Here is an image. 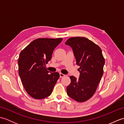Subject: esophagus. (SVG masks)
<instances>
[{"label": "esophagus", "instance_id": "1", "mask_svg": "<svg viewBox=\"0 0 124 124\" xmlns=\"http://www.w3.org/2000/svg\"><path fill=\"white\" fill-rule=\"evenodd\" d=\"M65 76V75H64V74H63V73H60V77H64Z\"/></svg>", "mask_w": 124, "mask_h": 124}]
</instances>
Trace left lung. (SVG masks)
Masks as SVG:
<instances>
[{
	"mask_svg": "<svg viewBox=\"0 0 124 124\" xmlns=\"http://www.w3.org/2000/svg\"><path fill=\"white\" fill-rule=\"evenodd\" d=\"M65 45L71 47L80 67L79 77L70 76L71 83L67 87L68 95L79 102L86 101L93 95L103 74L105 60L102 50L85 37L68 39Z\"/></svg>",
	"mask_w": 124,
	"mask_h": 124,
	"instance_id": "8db88e82",
	"label": "left lung"
}]
</instances>
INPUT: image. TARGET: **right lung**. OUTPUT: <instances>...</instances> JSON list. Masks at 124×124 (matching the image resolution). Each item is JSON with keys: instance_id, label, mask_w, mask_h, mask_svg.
Returning a JSON list of instances; mask_svg holds the SVG:
<instances>
[{"instance_id": "right-lung-1", "label": "right lung", "mask_w": 124, "mask_h": 124, "mask_svg": "<svg viewBox=\"0 0 124 124\" xmlns=\"http://www.w3.org/2000/svg\"><path fill=\"white\" fill-rule=\"evenodd\" d=\"M62 39H37L20 53L18 74L26 92L34 99H43L49 96L60 77L59 72L49 73L45 66Z\"/></svg>"}]
</instances>
